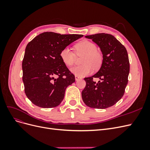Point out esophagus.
I'll use <instances>...</instances> for the list:
<instances>
[{
  "instance_id": "esophagus-1",
  "label": "esophagus",
  "mask_w": 150,
  "mask_h": 150,
  "mask_svg": "<svg viewBox=\"0 0 150 150\" xmlns=\"http://www.w3.org/2000/svg\"><path fill=\"white\" fill-rule=\"evenodd\" d=\"M80 79H81L80 77H79L78 76H75V79H76V81H78V80H79Z\"/></svg>"
}]
</instances>
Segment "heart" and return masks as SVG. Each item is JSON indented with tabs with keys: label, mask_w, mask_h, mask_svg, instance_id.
<instances>
[{
	"label": "heart",
	"mask_w": 150,
	"mask_h": 150,
	"mask_svg": "<svg viewBox=\"0 0 150 150\" xmlns=\"http://www.w3.org/2000/svg\"><path fill=\"white\" fill-rule=\"evenodd\" d=\"M75 51L78 56H83L81 63L83 66H76L72 68V73L79 77L88 76L91 73L93 67L98 69L103 62L101 53L96 50V44L88 40H83L78 42L74 46ZM60 57L62 62L67 66L73 65L76 56L69 47H64L60 53Z\"/></svg>",
	"instance_id": "obj_1"
}]
</instances>
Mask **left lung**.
Masks as SVG:
<instances>
[{
  "label": "left lung",
  "instance_id": "8db88e82",
  "mask_svg": "<svg viewBox=\"0 0 150 150\" xmlns=\"http://www.w3.org/2000/svg\"><path fill=\"white\" fill-rule=\"evenodd\" d=\"M101 49L103 62L94 75L85 78L86 87L82 98L86 106L92 108L111 107L123 96L128 82L129 62L125 47L114 36L105 33L86 35ZM101 81L96 83L94 78Z\"/></svg>",
  "mask_w": 150,
  "mask_h": 150
}]
</instances>
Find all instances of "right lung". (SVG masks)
Wrapping results in <instances>:
<instances>
[{
	"label": "right lung",
	"mask_w": 150,
	"mask_h": 150,
	"mask_svg": "<svg viewBox=\"0 0 150 150\" xmlns=\"http://www.w3.org/2000/svg\"><path fill=\"white\" fill-rule=\"evenodd\" d=\"M83 36L46 32L27 45L22 80L25 95L35 105L50 108L62 102L67 87L75 82V76L62 62L60 53Z\"/></svg>",
	"instance_id": "right-lung-1"
}]
</instances>
